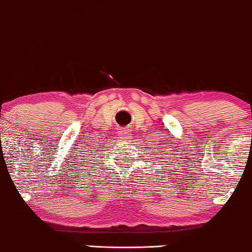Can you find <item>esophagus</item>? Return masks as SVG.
<instances>
[{
	"instance_id": "34e87169",
	"label": "esophagus",
	"mask_w": 252,
	"mask_h": 252,
	"mask_svg": "<svg viewBox=\"0 0 252 252\" xmlns=\"http://www.w3.org/2000/svg\"><path fill=\"white\" fill-rule=\"evenodd\" d=\"M118 134H119L120 137L125 139V137H128L130 135V130L127 128V127H123V128L118 132Z\"/></svg>"
}]
</instances>
